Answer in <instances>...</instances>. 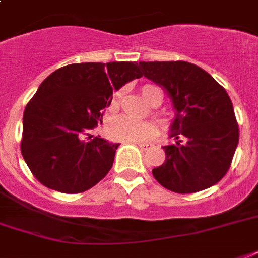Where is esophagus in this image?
I'll list each match as a JSON object with an SVG mask.
<instances>
[{
	"label": "esophagus",
	"instance_id": "esophagus-1",
	"mask_svg": "<svg viewBox=\"0 0 258 258\" xmlns=\"http://www.w3.org/2000/svg\"><path fill=\"white\" fill-rule=\"evenodd\" d=\"M135 145H137L141 150H149L150 147L153 146V145H150V143H135Z\"/></svg>",
	"mask_w": 258,
	"mask_h": 258
}]
</instances>
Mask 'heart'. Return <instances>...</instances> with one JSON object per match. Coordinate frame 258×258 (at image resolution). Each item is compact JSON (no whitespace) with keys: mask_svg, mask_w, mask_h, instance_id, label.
<instances>
[{"mask_svg":"<svg viewBox=\"0 0 258 258\" xmlns=\"http://www.w3.org/2000/svg\"><path fill=\"white\" fill-rule=\"evenodd\" d=\"M142 93L147 100L151 103L155 95H161L159 89L151 84H146L142 87ZM120 101V91L113 93L111 107L116 108ZM108 135L115 141L120 142H147L155 137L157 128L151 121L138 120L127 115H120L111 119L107 125Z\"/></svg>","mask_w":258,"mask_h":258,"instance_id":"obj_1","label":"heart"}]
</instances>
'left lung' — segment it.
<instances>
[{
  "instance_id": "8db88e82",
  "label": "left lung",
  "mask_w": 258,
  "mask_h": 258,
  "mask_svg": "<svg viewBox=\"0 0 258 258\" xmlns=\"http://www.w3.org/2000/svg\"><path fill=\"white\" fill-rule=\"evenodd\" d=\"M139 68L165 89L175 108L170 137L176 143L163 147L166 161L153 170L154 178L179 194L220 182L232 165L240 138L228 92L191 62L142 61Z\"/></svg>"
}]
</instances>
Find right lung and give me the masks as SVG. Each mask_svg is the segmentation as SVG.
<instances>
[{"instance_id": "right-lung-1", "label": "right lung", "mask_w": 258, "mask_h": 258, "mask_svg": "<svg viewBox=\"0 0 258 258\" xmlns=\"http://www.w3.org/2000/svg\"><path fill=\"white\" fill-rule=\"evenodd\" d=\"M139 78L137 62H82L41 83L24 111L21 138L22 158L40 183L79 194L108 174L119 143L89 131L101 123L113 89Z\"/></svg>"}]
</instances>
